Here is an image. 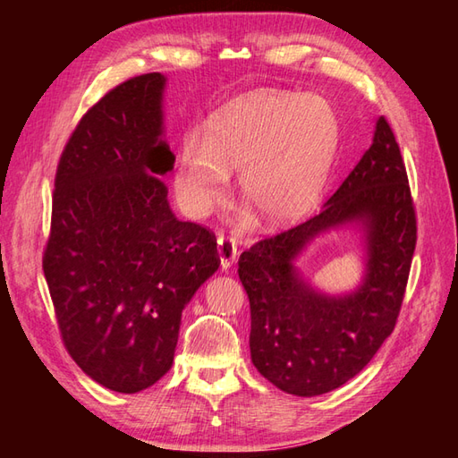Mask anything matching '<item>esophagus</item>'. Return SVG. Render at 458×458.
<instances>
[{"instance_id":"esophagus-1","label":"esophagus","mask_w":458,"mask_h":458,"mask_svg":"<svg viewBox=\"0 0 458 458\" xmlns=\"http://www.w3.org/2000/svg\"><path fill=\"white\" fill-rule=\"evenodd\" d=\"M216 244H218V258H220L222 271L224 269H230L232 266L236 264V259H238L236 242L232 240V238H226V236H218Z\"/></svg>"}]
</instances>
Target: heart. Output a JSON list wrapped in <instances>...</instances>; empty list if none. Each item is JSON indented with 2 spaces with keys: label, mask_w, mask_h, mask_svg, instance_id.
Returning a JSON list of instances; mask_svg holds the SVG:
<instances>
[{
  "label": "heart",
  "mask_w": 458,
  "mask_h": 458,
  "mask_svg": "<svg viewBox=\"0 0 458 458\" xmlns=\"http://www.w3.org/2000/svg\"><path fill=\"white\" fill-rule=\"evenodd\" d=\"M338 148L336 112L323 96L256 92L214 115L207 138L182 141L173 189L181 208L202 218L222 202L230 173L269 224L303 216L323 194Z\"/></svg>",
  "instance_id": "obj_1"
}]
</instances>
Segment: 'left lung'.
Wrapping results in <instances>:
<instances>
[{
	"label": "left lung",
	"mask_w": 458,
	"mask_h": 458,
	"mask_svg": "<svg viewBox=\"0 0 458 458\" xmlns=\"http://www.w3.org/2000/svg\"><path fill=\"white\" fill-rule=\"evenodd\" d=\"M360 232L365 276L330 296L296 261L323 233ZM417 226L394 131L377 118L369 149L313 218L240 256L250 299V352L258 372L287 394L313 397L352 379L392 335L410 277Z\"/></svg>",
	"instance_id": "1"
}]
</instances>
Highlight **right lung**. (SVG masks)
Masks as SVG:
<instances>
[{"instance_id": "add662e5", "label": "right lung", "mask_w": 458, "mask_h": 458, "mask_svg": "<svg viewBox=\"0 0 458 458\" xmlns=\"http://www.w3.org/2000/svg\"><path fill=\"white\" fill-rule=\"evenodd\" d=\"M165 89L161 72L135 76L76 125L56 169L43 258L68 354L120 394L169 372L182 309L220 266L216 238L169 207Z\"/></svg>"}]
</instances>
